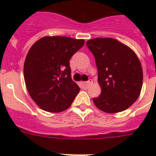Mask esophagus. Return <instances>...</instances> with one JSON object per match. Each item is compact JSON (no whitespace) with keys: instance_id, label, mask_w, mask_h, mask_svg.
<instances>
[{"instance_id":"esophagus-1","label":"esophagus","mask_w":156,"mask_h":156,"mask_svg":"<svg viewBox=\"0 0 156 156\" xmlns=\"http://www.w3.org/2000/svg\"><path fill=\"white\" fill-rule=\"evenodd\" d=\"M92 83H93V82H92L91 80H88L87 82H83L82 83L83 86L85 88H87L88 87H90V85L92 84Z\"/></svg>"}]
</instances>
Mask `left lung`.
Returning a JSON list of instances; mask_svg holds the SVG:
<instances>
[{
    "mask_svg": "<svg viewBox=\"0 0 156 156\" xmlns=\"http://www.w3.org/2000/svg\"><path fill=\"white\" fill-rule=\"evenodd\" d=\"M87 46L94 56L101 90L94 103L107 113L124 111L137 101L142 87V67L137 55L112 38L89 40Z\"/></svg>",
    "mask_w": 156,
    "mask_h": 156,
    "instance_id": "left-lung-1",
    "label": "left lung"
}]
</instances>
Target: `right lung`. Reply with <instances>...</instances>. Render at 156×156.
Listing matches in <instances>:
<instances>
[{
	"mask_svg": "<svg viewBox=\"0 0 156 156\" xmlns=\"http://www.w3.org/2000/svg\"><path fill=\"white\" fill-rule=\"evenodd\" d=\"M84 40L44 37L30 48L24 62V80L36 104L44 111L60 112L69 108L80 91L71 78L69 59Z\"/></svg>",
	"mask_w": 156,
	"mask_h": 156,
	"instance_id": "1",
	"label": "right lung"
}]
</instances>
